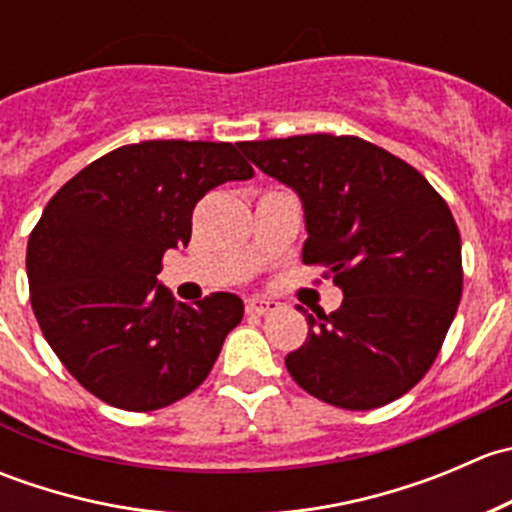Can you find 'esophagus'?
<instances>
[{"instance_id":"1","label":"esophagus","mask_w":512,"mask_h":512,"mask_svg":"<svg viewBox=\"0 0 512 512\" xmlns=\"http://www.w3.org/2000/svg\"><path fill=\"white\" fill-rule=\"evenodd\" d=\"M277 307H280V302H275V299H267V297H250V299H247V312L267 314V312H275Z\"/></svg>"}]
</instances>
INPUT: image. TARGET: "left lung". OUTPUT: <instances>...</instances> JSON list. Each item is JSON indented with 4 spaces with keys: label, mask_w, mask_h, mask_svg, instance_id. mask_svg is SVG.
Here are the masks:
<instances>
[{
    "label": "left lung",
    "mask_w": 512,
    "mask_h": 512,
    "mask_svg": "<svg viewBox=\"0 0 512 512\" xmlns=\"http://www.w3.org/2000/svg\"><path fill=\"white\" fill-rule=\"evenodd\" d=\"M240 151L297 193L302 260L327 267L344 294L332 314L302 309L309 334L285 359L292 379L349 411L404 396L461 302V235L446 200L409 163L354 136L245 141Z\"/></svg>",
    "instance_id": "8db88e82"
}]
</instances>
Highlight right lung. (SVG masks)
<instances>
[{"label": "right lung", "instance_id": "add662e5", "mask_svg": "<svg viewBox=\"0 0 512 512\" xmlns=\"http://www.w3.org/2000/svg\"><path fill=\"white\" fill-rule=\"evenodd\" d=\"M247 178L232 143L143 141L86 165L49 200L29 235V294L46 342L86 391L156 411L203 384L245 304L230 292L175 302L160 260L188 245L208 190Z\"/></svg>", "mask_w": 512, "mask_h": 512}]
</instances>
